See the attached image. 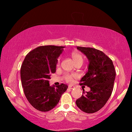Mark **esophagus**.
<instances>
[{
  "mask_svg": "<svg viewBox=\"0 0 132 132\" xmlns=\"http://www.w3.org/2000/svg\"><path fill=\"white\" fill-rule=\"evenodd\" d=\"M68 89H73V88H75V87H74V86H71V85H70V86H68Z\"/></svg>",
  "mask_w": 132,
  "mask_h": 132,
  "instance_id": "34e87169",
  "label": "esophagus"
}]
</instances>
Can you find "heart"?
Masks as SVG:
<instances>
[{
    "label": "heart",
    "instance_id": "1",
    "mask_svg": "<svg viewBox=\"0 0 132 132\" xmlns=\"http://www.w3.org/2000/svg\"><path fill=\"white\" fill-rule=\"evenodd\" d=\"M71 57L73 58L74 62H78V61H83V57L82 55H80V54L78 53H76V52H73V53H71ZM59 63H60V59H57V65H59ZM76 77V75H70V74H65L64 76V80H65L66 82L68 83H71L73 81V78Z\"/></svg>",
    "mask_w": 132,
    "mask_h": 132
}]
</instances>
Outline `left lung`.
Instances as JSON below:
<instances>
[{"label":"left lung","instance_id":"8db88e82","mask_svg":"<svg viewBox=\"0 0 132 132\" xmlns=\"http://www.w3.org/2000/svg\"><path fill=\"white\" fill-rule=\"evenodd\" d=\"M89 60L88 71L80 80V85L87 86L91 90L83 94L76 101L77 107L84 112H96L105 105L112 93L115 79L112 61L100 50L91 47H77Z\"/></svg>","mask_w":132,"mask_h":132}]
</instances>
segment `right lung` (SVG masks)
<instances>
[{
    "instance_id": "right-lung-1",
    "label": "right lung",
    "mask_w": 132,
    "mask_h": 132,
    "mask_svg": "<svg viewBox=\"0 0 132 132\" xmlns=\"http://www.w3.org/2000/svg\"><path fill=\"white\" fill-rule=\"evenodd\" d=\"M65 47L39 46L26 56L21 67V85L27 100L38 111L47 112L58 103L68 86H50V74L55 73L57 57Z\"/></svg>"
}]
</instances>
